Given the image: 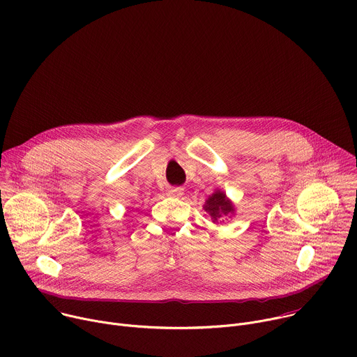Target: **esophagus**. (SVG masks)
<instances>
[{
  "label": "esophagus",
  "instance_id": "esophagus-1",
  "mask_svg": "<svg viewBox=\"0 0 357 357\" xmlns=\"http://www.w3.org/2000/svg\"><path fill=\"white\" fill-rule=\"evenodd\" d=\"M169 195H173V197L180 198V197L183 195V188H180V187H173V188L169 190Z\"/></svg>",
  "mask_w": 357,
  "mask_h": 357
}]
</instances>
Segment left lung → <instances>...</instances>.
Wrapping results in <instances>:
<instances>
[{
    "label": "left lung",
    "mask_w": 357,
    "mask_h": 357,
    "mask_svg": "<svg viewBox=\"0 0 357 357\" xmlns=\"http://www.w3.org/2000/svg\"><path fill=\"white\" fill-rule=\"evenodd\" d=\"M204 209L211 215L212 222H221L224 221V218H231V215L235 213V206L232 201L228 199L227 194L221 190H217L212 195L208 197Z\"/></svg>",
    "instance_id": "obj_1"
}]
</instances>
